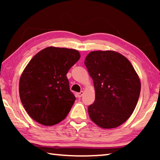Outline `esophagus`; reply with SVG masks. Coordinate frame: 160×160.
I'll return each mask as SVG.
<instances>
[{"label": "esophagus", "instance_id": "esophagus-1", "mask_svg": "<svg viewBox=\"0 0 160 160\" xmlns=\"http://www.w3.org/2000/svg\"><path fill=\"white\" fill-rule=\"evenodd\" d=\"M82 94H83V92L82 91H81L80 92H78V93H77V96H78V97H81L82 96Z\"/></svg>", "mask_w": 160, "mask_h": 160}]
</instances>
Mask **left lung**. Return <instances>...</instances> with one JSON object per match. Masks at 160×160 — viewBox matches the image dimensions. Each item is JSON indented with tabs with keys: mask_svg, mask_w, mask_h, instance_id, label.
I'll use <instances>...</instances> for the list:
<instances>
[{
	"mask_svg": "<svg viewBox=\"0 0 160 160\" xmlns=\"http://www.w3.org/2000/svg\"><path fill=\"white\" fill-rule=\"evenodd\" d=\"M85 65L92 78L95 100L88 107L91 120L103 128L123 123L138 101V75L125 56L113 51H92Z\"/></svg>",
	"mask_w": 160,
	"mask_h": 160,
	"instance_id": "8db88e82",
	"label": "left lung"
}]
</instances>
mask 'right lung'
<instances>
[{
  "label": "right lung",
  "mask_w": 160,
  "mask_h": 160,
  "mask_svg": "<svg viewBox=\"0 0 160 160\" xmlns=\"http://www.w3.org/2000/svg\"><path fill=\"white\" fill-rule=\"evenodd\" d=\"M80 58L77 50L50 47L26 66L19 92L26 112L37 122L53 126L66 117L75 101L66 74Z\"/></svg>",
  "instance_id": "1"
}]
</instances>
